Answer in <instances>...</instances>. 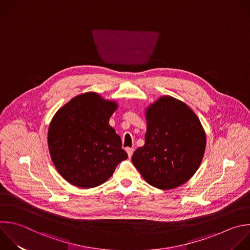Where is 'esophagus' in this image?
Listing matches in <instances>:
<instances>
[{
  "mask_svg": "<svg viewBox=\"0 0 250 250\" xmlns=\"http://www.w3.org/2000/svg\"><path fill=\"white\" fill-rule=\"evenodd\" d=\"M125 150H126V152H127V155H128V157L130 158V157L132 156V153H133L134 149H133V148H129V147H127Z\"/></svg>",
  "mask_w": 250,
  "mask_h": 250,
  "instance_id": "esophagus-1",
  "label": "esophagus"
}]
</instances>
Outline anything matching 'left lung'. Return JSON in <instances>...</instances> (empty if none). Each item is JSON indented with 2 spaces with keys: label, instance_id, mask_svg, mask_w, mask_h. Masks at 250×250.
<instances>
[{
  "label": "left lung",
  "instance_id": "1",
  "mask_svg": "<svg viewBox=\"0 0 250 250\" xmlns=\"http://www.w3.org/2000/svg\"><path fill=\"white\" fill-rule=\"evenodd\" d=\"M145 143L132 155L144 180L161 189L187 183L202 161L206 137L202 125L185 103L165 96L146 111Z\"/></svg>",
  "mask_w": 250,
  "mask_h": 250
}]
</instances>
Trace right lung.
Segmentation results:
<instances>
[{
    "mask_svg": "<svg viewBox=\"0 0 250 250\" xmlns=\"http://www.w3.org/2000/svg\"><path fill=\"white\" fill-rule=\"evenodd\" d=\"M117 108L89 92L74 97L52 120L48 146L60 175L73 186L91 188L105 183L127 158L109 120Z\"/></svg>",
    "mask_w": 250,
    "mask_h": 250,
    "instance_id": "obj_1",
    "label": "right lung"
}]
</instances>
